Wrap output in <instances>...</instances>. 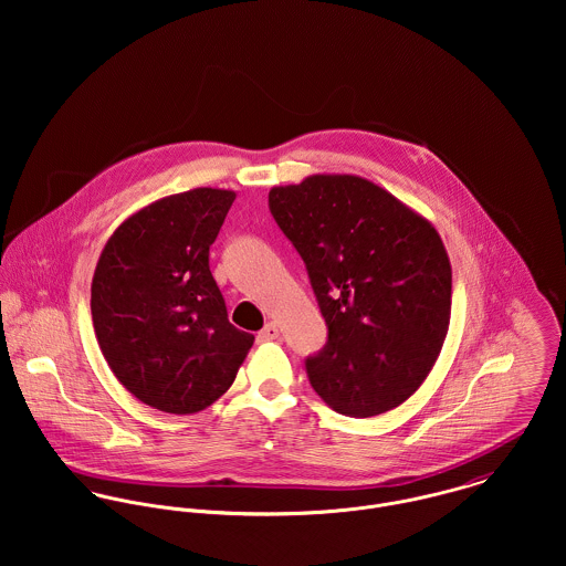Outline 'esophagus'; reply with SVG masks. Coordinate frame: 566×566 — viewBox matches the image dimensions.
Here are the masks:
<instances>
[{
    "label": "esophagus",
    "mask_w": 566,
    "mask_h": 566,
    "mask_svg": "<svg viewBox=\"0 0 566 566\" xmlns=\"http://www.w3.org/2000/svg\"><path fill=\"white\" fill-rule=\"evenodd\" d=\"M279 337V326L274 323H268L259 333H256V339L259 342H272Z\"/></svg>",
    "instance_id": "1"
}]
</instances>
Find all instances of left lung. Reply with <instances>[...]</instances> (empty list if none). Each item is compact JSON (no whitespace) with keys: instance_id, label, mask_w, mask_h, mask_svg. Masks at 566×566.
Masks as SVG:
<instances>
[{"instance_id":"obj_1","label":"left lung","mask_w":566,"mask_h":566,"mask_svg":"<svg viewBox=\"0 0 566 566\" xmlns=\"http://www.w3.org/2000/svg\"><path fill=\"white\" fill-rule=\"evenodd\" d=\"M270 211L303 256L328 342L307 359L324 403L368 418L407 401L451 321V261L433 224L355 174L272 187Z\"/></svg>"}]
</instances>
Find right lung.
<instances>
[{
  "mask_svg": "<svg viewBox=\"0 0 566 566\" xmlns=\"http://www.w3.org/2000/svg\"><path fill=\"white\" fill-rule=\"evenodd\" d=\"M235 196L196 187L155 200L115 229L93 272L91 318L108 368L167 413L216 403L254 342L229 323L209 270V245Z\"/></svg>",
  "mask_w": 566,
  "mask_h": 566,
  "instance_id": "add662e5",
  "label": "right lung"
}]
</instances>
